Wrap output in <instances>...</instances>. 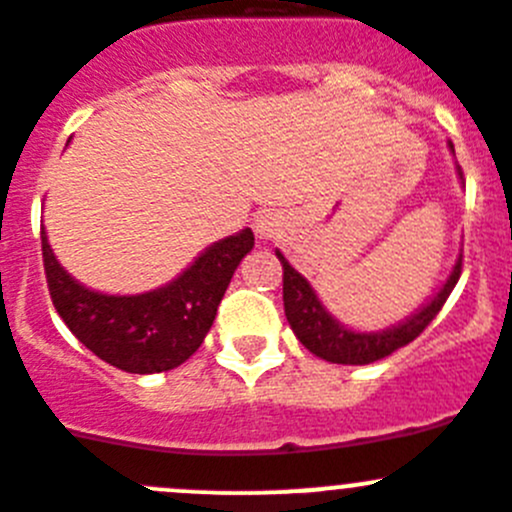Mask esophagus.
I'll return each instance as SVG.
<instances>
[{"label":"esophagus","instance_id":"esophagus-1","mask_svg":"<svg viewBox=\"0 0 512 512\" xmlns=\"http://www.w3.org/2000/svg\"><path fill=\"white\" fill-rule=\"evenodd\" d=\"M282 222H280V215H275V212L265 210L257 215L255 220V232L257 237H262V240H267V237H275L277 232H280Z\"/></svg>","mask_w":512,"mask_h":512}]
</instances>
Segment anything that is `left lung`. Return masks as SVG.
Returning a JSON list of instances; mask_svg holds the SVG:
<instances>
[{
    "label": "left lung",
    "instance_id": "left-lung-1",
    "mask_svg": "<svg viewBox=\"0 0 512 512\" xmlns=\"http://www.w3.org/2000/svg\"><path fill=\"white\" fill-rule=\"evenodd\" d=\"M450 152L455 155L453 145H448ZM458 175L463 180V172L458 167ZM275 255L282 262V302H285V315L290 322L292 332L297 340L312 352V355L322 357L327 362H337V365H370V362L382 360V357L393 355L398 347H405L413 342L425 327L433 322L440 307L453 292L455 282L460 280V265H463V255H458L453 270H450L448 280L440 285V290L425 302L420 310L413 315L400 320L398 325H390L385 330H352V327L342 325L317 297L315 287L307 282L305 275L295 270L287 262V257L280 250Z\"/></svg>",
    "mask_w": 512,
    "mask_h": 512
}]
</instances>
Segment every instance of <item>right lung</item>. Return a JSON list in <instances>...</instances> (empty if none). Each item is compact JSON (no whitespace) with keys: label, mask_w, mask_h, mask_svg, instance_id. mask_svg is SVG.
Here are the masks:
<instances>
[{"label":"right lung","mask_w":512,"mask_h":512,"mask_svg":"<svg viewBox=\"0 0 512 512\" xmlns=\"http://www.w3.org/2000/svg\"><path fill=\"white\" fill-rule=\"evenodd\" d=\"M255 245L250 227L212 242L175 280L140 295H107L74 280L42 227L49 295L64 325L99 360L135 375L175 370L215 322L217 305L242 257Z\"/></svg>","instance_id":"right-lung-1"}]
</instances>
